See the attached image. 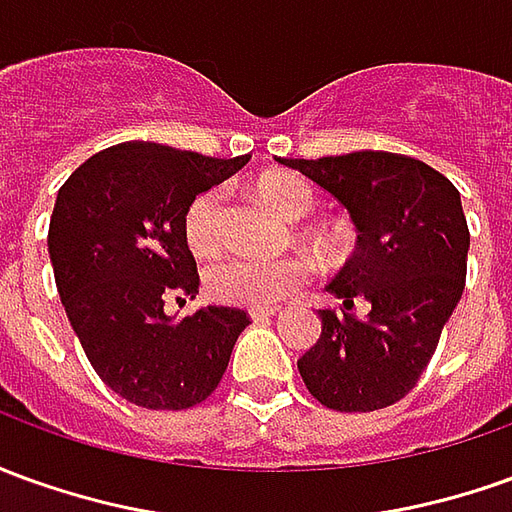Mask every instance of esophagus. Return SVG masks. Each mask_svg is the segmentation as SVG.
<instances>
[{"label": "esophagus", "instance_id": "esophagus-1", "mask_svg": "<svg viewBox=\"0 0 512 512\" xmlns=\"http://www.w3.org/2000/svg\"><path fill=\"white\" fill-rule=\"evenodd\" d=\"M273 315H276L273 309H250V317H253L256 323H262V320H270Z\"/></svg>", "mask_w": 512, "mask_h": 512}]
</instances>
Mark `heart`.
I'll return each instance as SVG.
<instances>
[{"instance_id":"b5f03b06","label":"heart","mask_w":512,"mask_h":512,"mask_svg":"<svg viewBox=\"0 0 512 512\" xmlns=\"http://www.w3.org/2000/svg\"><path fill=\"white\" fill-rule=\"evenodd\" d=\"M256 192L262 200L287 220H301L315 211L317 192L312 183L295 172H267L256 181ZM222 197L217 189H206L183 214V236L186 245L197 256H209L222 245ZM317 242H326L323 231H312ZM312 264L301 256L284 259H250V256H225L206 270L209 292L222 303L250 306V309H270L278 301L290 298L292 292L309 284Z\"/></svg>"}]
</instances>
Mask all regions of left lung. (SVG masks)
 <instances>
[{"label": "left lung", "mask_w": 512, "mask_h": 512, "mask_svg": "<svg viewBox=\"0 0 512 512\" xmlns=\"http://www.w3.org/2000/svg\"><path fill=\"white\" fill-rule=\"evenodd\" d=\"M278 164L337 197L359 231L329 284L343 306L317 312L320 340L298 359L303 384L329 410H384L418 384L465 290L471 234L460 192L424 161L382 150ZM357 297L368 316L350 312Z\"/></svg>", "instance_id": "8db88e82"}]
</instances>
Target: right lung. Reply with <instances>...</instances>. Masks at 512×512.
I'll return each mask as SVG.
<instances>
[{
    "mask_svg": "<svg viewBox=\"0 0 512 512\" xmlns=\"http://www.w3.org/2000/svg\"><path fill=\"white\" fill-rule=\"evenodd\" d=\"M248 161L125 142L91 155L58 192L47 242L66 317L97 376L136 407L206 401L250 323L234 306L167 315L169 298L186 303L200 287L186 206Z\"/></svg>",
    "mask_w": 512,
    "mask_h": 512,
    "instance_id": "1",
    "label": "right lung"
}]
</instances>
